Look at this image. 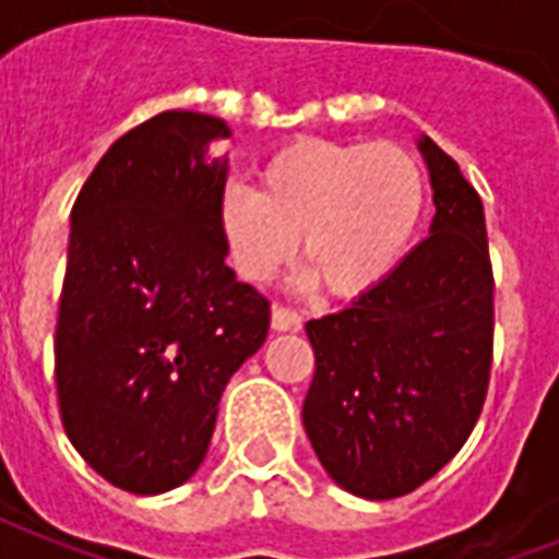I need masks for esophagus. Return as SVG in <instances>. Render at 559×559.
<instances>
[{
	"mask_svg": "<svg viewBox=\"0 0 559 559\" xmlns=\"http://www.w3.org/2000/svg\"><path fill=\"white\" fill-rule=\"evenodd\" d=\"M302 326V317L296 314V311H290V308H281V305H275L272 308V329L275 332H293V329Z\"/></svg>",
	"mask_w": 559,
	"mask_h": 559,
	"instance_id": "obj_1",
	"label": "esophagus"
}]
</instances>
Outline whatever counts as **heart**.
I'll use <instances>...</instances> for the list:
<instances>
[{
    "label": "heart",
    "instance_id": "obj_1",
    "mask_svg": "<svg viewBox=\"0 0 559 559\" xmlns=\"http://www.w3.org/2000/svg\"><path fill=\"white\" fill-rule=\"evenodd\" d=\"M425 173L399 143L293 140L260 167V188L227 185L218 224L239 278L263 284L296 254L335 296L389 278L419 230Z\"/></svg>",
    "mask_w": 559,
    "mask_h": 559
}]
</instances>
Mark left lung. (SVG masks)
<instances>
[{"instance_id": "8db88e82", "label": "left lung", "mask_w": 559, "mask_h": 559, "mask_svg": "<svg viewBox=\"0 0 559 559\" xmlns=\"http://www.w3.org/2000/svg\"><path fill=\"white\" fill-rule=\"evenodd\" d=\"M431 236L344 311L308 320L302 421L320 464L365 500L404 497L445 467L479 419L493 350V275L476 188L431 138Z\"/></svg>"}]
</instances>
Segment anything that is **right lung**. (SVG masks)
<instances>
[{
  "instance_id": "add662e5",
  "label": "right lung",
  "mask_w": 559,
  "mask_h": 559,
  "mask_svg": "<svg viewBox=\"0 0 559 559\" xmlns=\"http://www.w3.org/2000/svg\"><path fill=\"white\" fill-rule=\"evenodd\" d=\"M218 116L167 110L107 148L71 209L56 395L98 476L164 493L197 473L230 377L269 332L266 296L227 266Z\"/></svg>"
}]
</instances>
